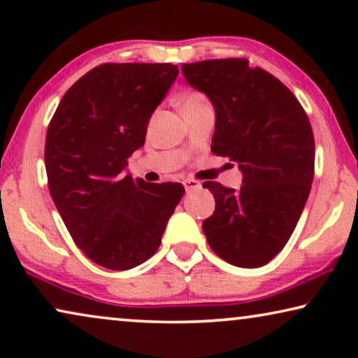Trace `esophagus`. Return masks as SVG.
Instances as JSON below:
<instances>
[{
  "instance_id": "1",
  "label": "esophagus",
  "mask_w": 358,
  "mask_h": 358,
  "mask_svg": "<svg viewBox=\"0 0 358 358\" xmlns=\"http://www.w3.org/2000/svg\"><path fill=\"white\" fill-rule=\"evenodd\" d=\"M200 185H202V184H200L199 180H195V179H185L184 180V187H185V190H187V192H192V190L199 189Z\"/></svg>"
}]
</instances>
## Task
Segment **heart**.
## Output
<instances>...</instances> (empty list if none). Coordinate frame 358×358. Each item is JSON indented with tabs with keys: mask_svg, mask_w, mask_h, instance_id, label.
I'll use <instances>...</instances> for the list:
<instances>
[{
	"mask_svg": "<svg viewBox=\"0 0 358 358\" xmlns=\"http://www.w3.org/2000/svg\"><path fill=\"white\" fill-rule=\"evenodd\" d=\"M180 109L187 110V109H197V107H203V106H210L208 99L205 97L202 92L199 91H190L185 92V94L180 97Z\"/></svg>",
	"mask_w": 358,
	"mask_h": 358,
	"instance_id": "1",
	"label": "heart"
}]
</instances>
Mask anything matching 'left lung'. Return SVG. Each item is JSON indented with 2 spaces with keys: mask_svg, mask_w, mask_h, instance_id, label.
I'll use <instances>...</instances> for the list:
<instances>
[{
  "mask_svg": "<svg viewBox=\"0 0 358 358\" xmlns=\"http://www.w3.org/2000/svg\"><path fill=\"white\" fill-rule=\"evenodd\" d=\"M185 81L215 109L212 151L236 161L239 190L203 182L215 212L202 229L213 252L236 267L256 268L282 251L311 190L315 136L293 92L244 58L182 65Z\"/></svg>",
  "mask_w": 358,
  "mask_h": 358,
  "instance_id": "obj_1",
  "label": "left lung"
}]
</instances>
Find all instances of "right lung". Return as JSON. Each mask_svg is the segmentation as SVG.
Returning <instances> with one entry per match:
<instances>
[{
	"label": "right lung",
	"instance_id": "obj_1",
	"mask_svg": "<svg viewBox=\"0 0 358 358\" xmlns=\"http://www.w3.org/2000/svg\"><path fill=\"white\" fill-rule=\"evenodd\" d=\"M178 73L171 63L96 66L66 91L48 125L53 202L76 246L110 271H129L158 251L185 192L179 182L150 184L127 171Z\"/></svg>",
	"mask_w": 358,
	"mask_h": 358
}]
</instances>
